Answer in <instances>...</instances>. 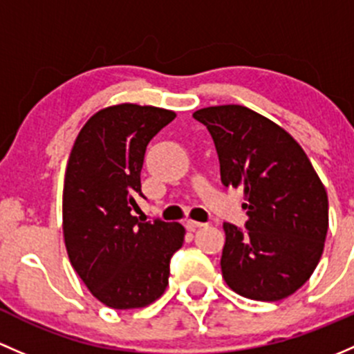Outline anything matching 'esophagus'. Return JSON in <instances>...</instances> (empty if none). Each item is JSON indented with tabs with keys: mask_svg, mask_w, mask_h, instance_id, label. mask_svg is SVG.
<instances>
[{
	"mask_svg": "<svg viewBox=\"0 0 354 354\" xmlns=\"http://www.w3.org/2000/svg\"><path fill=\"white\" fill-rule=\"evenodd\" d=\"M185 227H187V230H198V228L204 227V223L194 220H185Z\"/></svg>",
	"mask_w": 354,
	"mask_h": 354,
	"instance_id": "34e87169",
	"label": "esophagus"
}]
</instances>
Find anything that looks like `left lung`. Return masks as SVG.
<instances>
[{
  "label": "left lung",
  "mask_w": 354,
  "mask_h": 354,
  "mask_svg": "<svg viewBox=\"0 0 354 354\" xmlns=\"http://www.w3.org/2000/svg\"><path fill=\"white\" fill-rule=\"evenodd\" d=\"M209 131L225 187H242L247 230L223 223L221 272L235 293L278 301L307 283L324 252L329 201L307 153L243 105L192 114Z\"/></svg>",
  "instance_id": "8db88e82"
}]
</instances>
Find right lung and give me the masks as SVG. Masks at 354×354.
Wrapping results in <instances>:
<instances>
[{"instance_id":"1","label":"right lung","mask_w":354,"mask_h":354,"mask_svg":"<svg viewBox=\"0 0 354 354\" xmlns=\"http://www.w3.org/2000/svg\"><path fill=\"white\" fill-rule=\"evenodd\" d=\"M176 112L119 104L93 114L78 133L63 189V233L76 274L102 304L141 308L169 285L170 257L184 243L176 221L133 216L148 143Z\"/></svg>"}]
</instances>
